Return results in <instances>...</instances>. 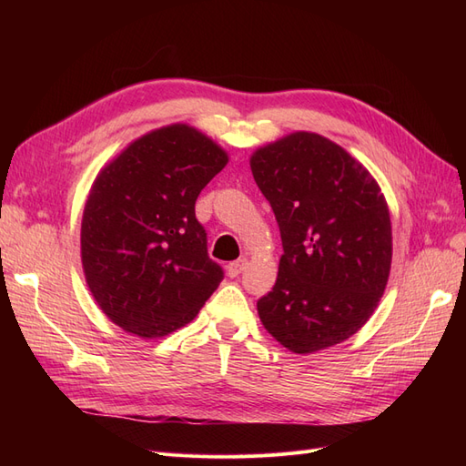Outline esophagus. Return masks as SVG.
Listing matches in <instances>:
<instances>
[{"label":"esophagus","instance_id":"34e87169","mask_svg":"<svg viewBox=\"0 0 466 466\" xmlns=\"http://www.w3.org/2000/svg\"><path fill=\"white\" fill-rule=\"evenodd\" d=\"M247 268V260L245 258H238V260H235V262H231L229 266H228V274L231 276V278H237L238 274H241L243 270Z\"/></svg>","mask_w":466,"mask_h":466}]
</instances>
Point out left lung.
Returning <instances> with one entry per match:
<instances>
[{
	"label": "left lung",
	"instance_id": "8db88e82",
	"mask_svg": "<svg viewBox=\"0 0 466 466\" xmlns=\"http://www.w3.org/2000/svg\"><path fill=\"white\" fill-rule=\"evenodd\" d=\"M284 255L258 299L264 329L295 354L356 334L385 291L392 233L385 196L360 161L330 139L293 132L252 153Z\"/></svg>",
	"mask_w": 466,
	"mask_h": 466
}]
</instances>
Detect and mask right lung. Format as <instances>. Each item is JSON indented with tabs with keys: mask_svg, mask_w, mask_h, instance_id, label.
Returning a JSON list of instances; mask_svg holds the SVG:
<instances>
[{
	"mask_svg": "<svg viewBox=\"0 0 466 466\" xmlns=\"http://www.w3.org/2000/svg\"><path fill=\"white\" fill-rule=\"evenodd\" d=\"M229 157L187 124L163 126L96 175L81 219V262L103 313L161 338L188 324L223 279L194 204Z\"/></svg>",
	"mask_w": 466,
	"mask_h": 466,
	"instance_id": "right-lung-1",
	"label": "right lung"
}]
</instances>
